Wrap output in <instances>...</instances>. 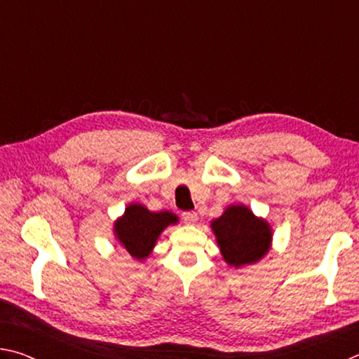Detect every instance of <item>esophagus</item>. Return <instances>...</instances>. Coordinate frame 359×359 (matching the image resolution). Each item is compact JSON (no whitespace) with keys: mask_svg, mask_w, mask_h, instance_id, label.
I'll return each mask as SVG.
<instances>
[{"mask_svg":"<svg viewBox=\"0 0 359 359\" xmlns=\"http://www.w3.org/2000/svg\"><path fill=\"white\" fill-rule=\"evenodd\" d=\"M182 220L188 224H194L198 222V214L196 212H184V214H182Z\"/></svg>","mask_w":359,"mask_h":359,"instance_id":"34e87169","label":"esophagus"}]
</instances>
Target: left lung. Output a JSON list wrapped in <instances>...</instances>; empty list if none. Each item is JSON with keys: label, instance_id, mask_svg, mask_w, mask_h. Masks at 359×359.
<instances>
[{"label": "left lung", "instance_id": "left-lung-1", "mask_svg": "<svg viewBox=\"0 0 359 359\" xmlns=\"http://www.w3.org/2000/svg\"><path fill=\"white\" fill-rule=\"evenodd\" d=\"M212 229L229 266L257 263L271 247V226L245 205H229L220 218L212 222Z\"/></svg>", "mask_w": 359, "mask_h": 359}]
</instances>
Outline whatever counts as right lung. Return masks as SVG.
I'll return each mask as SVG.
<instances>
[{
  "label": "right lung",
  "mask_w": 359,
  "mask_h": 359,
  "mask_svg": "<svg viewBox=\"0 0 359 359\" xmlns=\"http://www.w3.org/2000/svg\"><path fill=\"white\" fill-rule=\"evenodd\" d=\"M177 215L171 212H150L141 204H130L125 214L115 222V236L133 258H147L161 231L177 223Z\"/></svg>",
  "instance_id": "1"
}]
</instances>
